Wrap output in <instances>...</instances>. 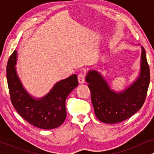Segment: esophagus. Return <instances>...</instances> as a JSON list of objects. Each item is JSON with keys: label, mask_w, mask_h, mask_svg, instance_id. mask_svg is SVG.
<instances>
[{"label": "esophagus", "mask_w": 154, "mask_h": 154, "mask_svg": "<svg viewBox=\"0 0 154 154\" xmlns=\"http://www.w3.org/2000/svg\"><path fill=\"white\" fill-rule=\"evenodd\" d=\"M78 80H79V83H83L85 82V75L83 73H80L79 75H78Z\"/></svg>", "instance_id": "34e87169"}]
</instances>
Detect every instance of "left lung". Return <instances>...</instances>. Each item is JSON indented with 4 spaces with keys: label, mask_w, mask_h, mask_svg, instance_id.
<instances>
[{
    "label": "left lung",
    "mask_w": 154,
    "mask_h": 154,
    "mask_svg": "<svg viewBox=\"0 0 154 154\" xmlns=\"http://www.w3.org/2000/svg\"><path fill=\"white\" fill-rule=\"evenodd\" d=\"M140 71L137 79L122 91L116 92L100 71H88L85 81L89 83L94 113L100 121L117 123L129 119L142 108L150 82V71L144 48L141 47Z\"/></svg>",
    "instance_id": "left-lung-1"
}]
</instances>
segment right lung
<instances>
[{"instance_id":"add662e5","label":"right lung","mask_w":154,"mask_h":154,"mask_svg":"<svg viewBox=\"0 0 154 154\" xmlns=\"http://www.w3.org/2000/svg\"><path fill=\"white\" fill-rule=\"evenodd\" d=\"M17 51L14 50L7 65V81L10 99L19 114L31 125L41 129H54L64 123L66 116L65 102L79 85L76 74L54 84L47 94L35 97L29 93L17 74Z\"/></svg>"}]
</instances>
